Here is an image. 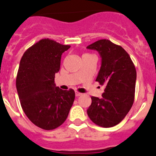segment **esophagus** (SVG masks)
I'll return each instance as SVG.
<instances>
[{"label":"esophagus","instance_id":"1","mask_svg":"<svg viewBox=\"0 0 156 156\" xmlns=\"http://www.w3.org/2000/svg\"><path fill=\"white\" fill-rule=\"evenodd\" d=\"M83 94H81V93L78 92V91H75V96L76 97H80V96H82Z\"/></svg>","mask_w":156,"mask_h":156}]
</instances>
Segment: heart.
<instances>
[{
  "mask_svg": "<svg viewBox=\"0 0 156 156\" xmlns=\"http://www.w3.org/2000/svg\"><path fill=\"white\" fill-rule=\"evenodd\" d=\"M84 55H85V54H84Z\"/></svg>",
  "mask_w": 156,
  "mask_h": 156,
  "instance_id": "heart-1",
  "label": "heart"
}]
</instances>
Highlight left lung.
Wrapping results in <instances>:
<instances>
[{
  "label": "left lung",
  "mask_w": 156,
  "mask_h": 156,
  "mask_svg": "<svg viewBox=\"0 0 156 156\" xmlns=\"http://www.w3.org/2000/svg\"><path fill=\"white\" fill-rule=\"evenodd\" d=\"M96 50L102 64L96 81L105 85L101 98L91 97L87 112L90 120L103 127L120 123L133 106L136 72L134 64L123 48L101 39L87 47Z\"/></svg>",
  "instance_id": "obj_1"
}]
</instances>
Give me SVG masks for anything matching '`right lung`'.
<instances>
[{"label": "right lung", "mask_w": 156, "mask_h": 156, "mask_svg": "<svg viewBox=\"0 0 156 156\" xmlns=\"http://www.w3.org/2000/svg\"><path fill=\"white\" fill-rule=\"evenodd\" d=\"M69 48V45L41 39L27 49L20 60L16 85L21 106L29 120L44 130H53L63 124L75 100L74 90H63L54 83L61 56Z\"/></svg>", "instance_id": "obj_1"}]
</instances>
